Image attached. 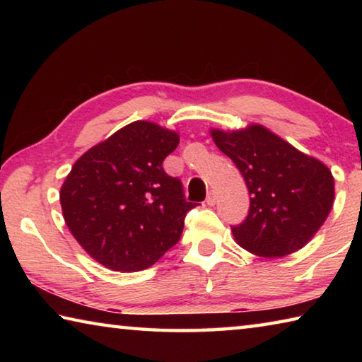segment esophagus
Here are the masks:
<instances>
[{"label": "esophagus", "instance_id": "1", "mask_svg": "<svg viewBox=\"0 0 362 362\" xmlns=\"http://www.w3.org/2000/svg\"><path fill=\"white\" fill-rule=\"evenodd\" d=\"M216 193H214V192H209V194H207V199H206V203L207 204H209V206H214V204H216Z\"/></svg>", "mask_w": 362, "mask_h": 362}]
</instances>
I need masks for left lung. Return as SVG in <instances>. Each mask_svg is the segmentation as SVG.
Here are the masks:
<instances>
[{
  "label": "left lung",
  "instance_id": "1",
  "mask_svg": "<svg viewBox=\"0 0 362 362\" xmlns=\"http://www.w3.org/2000/svg\"><path fill=\"white\" fill-rule=\"evenodd\" d=\"M212 140L246 182L250 207L241 225L231 226L243 249L265 259L306 246L334 206L330 169L262 124L238 131L211 129Z\"/></svg>",
  "mask_w": 362,
  "mask_h": 362
}]
</instances>
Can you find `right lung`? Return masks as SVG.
Listing matches in <instances>:
<instances>
[{
    "mask_svg": "<svg viewBox=\"0 0 362 362\" xmlns=\"http://www.w3.org/2000/svg\"><path fill=\"white\" fill-rule=\"evenodd\" d=\"M180 142L175 131L134 121L76 159L60 188L73 238L113 272H140L180 240L194 207L163 169Z\"/></svg>",
    "mask_w": 362,
    "mask_h": 362,
    "instance_id": "add662e5",
    "label": "right lung"
}]
</instances>
